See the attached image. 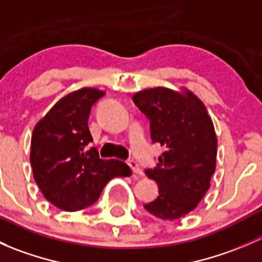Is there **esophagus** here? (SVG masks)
Listing matches in <instances>:
<instances>
[{
    "instance_id": "34e87169",
    "label": "esophagus",
    "mask_w": 262,
    "mask_h": 262,
    "mask_svg": "<svg viewBox=\"0 0 262 262\" xmlns=\"http://www.w3.org/2000/svg\"><path fill=\"white\" fill-rule=\"evenodd\" d=\"M126 163H128V166L132 168V171H133L134 173H137V175H141V176L143 175V171L141 170V167H139V165L136 162V161L128 160L126 161Z\"/></svg>"
}]
</instances>
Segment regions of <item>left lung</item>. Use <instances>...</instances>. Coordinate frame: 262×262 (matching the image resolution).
<instances>
[{"label": "left lung", "mask_w": 262, "mask_h": 262, "mask_svg": "<svg viewBox=\"0 0 262 262\" xmlns=\"http://www.w3.org/2000/svg\"><path fill=\"white\" fill-rule=\"evenodd\" d=\"M134 104L149 119L150 139L165 150L144 172L158 185V196L144 204L163 221L182 218L196 208L210 186L216 160V136L204 104L186 91L165 87L137 92Z\"/></svg>", "instance_id": "1"}]
</instances>
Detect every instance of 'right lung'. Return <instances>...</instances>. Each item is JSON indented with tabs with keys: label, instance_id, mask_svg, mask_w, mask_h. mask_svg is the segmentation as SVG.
Returning <instances> with one entry per match:
<instances>
[{
	"label": "right lung",
	"instance_id": "right-lung-1",
	"mask_svg": "<svg viewBox=\"0 0 262 262\" xmlns=\"http://www.w3.org/2000/svg\"><path fill=\"white\" fill-rule=\"evenodd\" d=\"M105 92L83 89L66 95L35 125L30 162L34 179L48 202L67 212L84 209L97 202L113 178L129 176L123 161L102 160L89 147L91 107Z\"/></svg>",
	"mask_w": 262,
	"mask_h": 262
}]
</instances>
